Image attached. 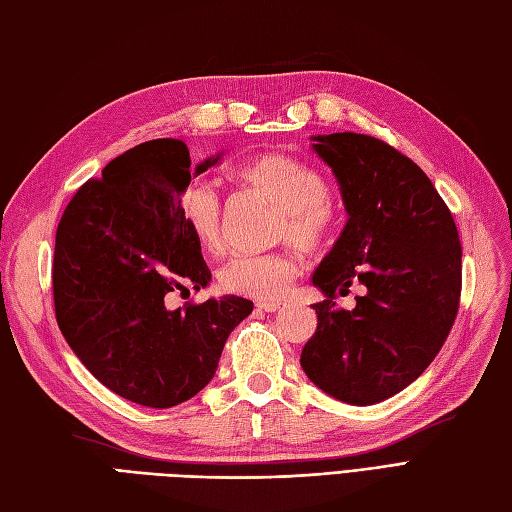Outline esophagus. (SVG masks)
I'll return each mask as SVG.
<instances>
[{"label":"esophagus","instance_id":"esophagus-1","mask_svg":"<svg viewBox=\"0 0 512 512\" xmlns=\"http://www.w3.org/2000/svg\"><path fill=\"white\" fill-rule=\"evenodd\" d=\"M256 306L258 310H263V313H276V310H280V302H258Z\"/></svg>","mask_w":512,"mask_h":512}]
</instances>
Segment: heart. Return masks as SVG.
Listing matches in <instances>:
<instances>
[{
  "label": "heart",
  "instance_id": "1",
  "mask_svg": "<svg viewBox=\"0 0 512 512\" xmlns=\"http://www.w3.org/2000/svg\"><path fill=\"white\" fill-rule=\"evenodd\" d=\"M239 180L258 193L267 195L282 210L278 236L291 241L304 252L315 249L326 239L332 226V206L328 184L321 173L284 154H260L245 160L236 169ZM180 215L197 245L208 254L223 247L221 199L213 186L191 184L180 197ZM297 273L291 254L234 256L219 269L223 291L254 299H280Z\"/></svg>",
  "mask_w": 512,
  "mask_h": 512
}]
</instances>
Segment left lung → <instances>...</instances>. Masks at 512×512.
I'll list each match as a JSON object with an SVG mask.
<instances>
[{
  "label": "left lung",
  "mask_w": 512,
  "mask_h": 512,
  "mask_svg": "<svg viewBox=\"0 0 512 512\" xmlns=\"http://www.w3.org/2000/svg\"><path fill=\"white\" fill-rule=\"evenodd\" d=\"M341 186L347 223L313 273L326 299L302 369L323 393L371 406L415 382L439 354L460 302L458 230L450 208L413 160L367 134L313 136ZM360 283L352 311L333 297Z\"/></svg>",
  "instance_id": "8db88e82"
}]
</instances>
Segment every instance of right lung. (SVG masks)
Masks as SVG:
<instances>
[{
	"label": "right lung",
	"instance_id": "obj_1",
	"mask_svg": "<svg viewBox=\"0 0 512 512\" xmlns=\"http://www.w3.org/2000/svg\"><path fill=\"white\" fill-rule=\"evenodd\" d=\"M180 139L136 145L82 184L62 213L54 247L58 328L82 365L112 393L171 408L213 380L230 332L252 313L226 295L169 308L171 291L204 289L210 269L180 215L191 176Z\"/></svg>",
	"mask_w": 512,
	"mask_h": 512
}]
</instances>
